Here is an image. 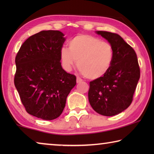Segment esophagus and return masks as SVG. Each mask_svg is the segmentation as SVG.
<instances>
[{"label": "esophagus", "instance_id": "obj_1", "mask_svg": "<svg viewBox=\"0 0 154 154\" xmlns=\"http://www.w3.org/2000/svg\"><path fill=\"white\" fill-rule=\"evenodd\" d=\"M82 82H83V79H82V78L79 77H77V83H81Z\"/></svg>", "mask_w": 154, "mask_h": 154}]
</instances>
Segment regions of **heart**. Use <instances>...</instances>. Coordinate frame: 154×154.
<instances>
[{
    "instance_id": "b5f03b06",
    "label": "heart",
    "mask_w": 154,
    "mask_h": 154,
    "mask_svg": "<svg viewBox=\"0 0 154 154\" xmlns=\"http://www.w3.org/2000/svg\"><path fill=\"white\" fill-rule=\"evenodd\" d=\"M60 55L65 70L70 71L77 62L78 69L85 77L97 79L109 71L114 54L113 46L108 41L80 34L69 41V49H61Z\"/></svg>"
}]
</instances>
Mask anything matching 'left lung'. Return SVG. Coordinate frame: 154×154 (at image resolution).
<instances>
[{
	"mask_svg": "<svg viewBox=\"0 0 154 154\" xmlns=\"http://www.w3.org/2000/svg\"><path fill=\"white\" fill-rule=\"evenodd\" d=\"M113 49V60L109 71L103 77L90 82L88 99L98 113L113 116L121 113L132 103L140 78L137 54L116 33L97 31Z\"/></svg>",
	"mask_w": 154,
	"mask_h": 154,
	"instance_id": "obj_1",
	"label": "left lung"
}]
</instances>
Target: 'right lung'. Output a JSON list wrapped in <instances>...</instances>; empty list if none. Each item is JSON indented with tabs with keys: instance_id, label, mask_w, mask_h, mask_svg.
<instances>
[{
	"instance_id": "1",
	"label": "right lung",
	"mask_w": 154,
	"mask_h": 154,
	"mask_svg": "<svg viewBox=\"0 0 154 154\" xmlns=\"http://www.w3.org/2000/svg\"><path fill=\"white\" fill-rule=\"evenodd\" d=\"M58 30H43L26 40L15 57L14 84L27 113L52 120L63 111L67 96L76 85L60 62L65 41Z\"/></svg>"
}]
</instances>
